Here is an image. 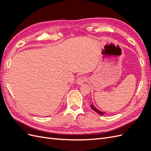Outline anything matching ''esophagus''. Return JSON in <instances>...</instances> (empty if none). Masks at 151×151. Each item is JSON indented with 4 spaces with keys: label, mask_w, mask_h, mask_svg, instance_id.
Listing matches in <instances>:
<instances>
[{
    "label": "esophagus",
    "mask_w": 151,
    "mask_h": 151,
    "mask_svg": "<svg viewBox=\"0 0 151 151\" xmlns=\"http://www.w3.org/2000/svg\"><path fill=\"white\" fill-rule=\"evenodd\" d=\"M87 79L85 76H81L77 80V84L78 85H82L85 81H86Z\"/></svg>",
    "instance_id": "1"
}]
</instances>
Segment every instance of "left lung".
Listing matches in <instances>:
<instances>
[{"label":"left lung","instance_id":"8db88e82","mask_svg":"<svg viewBox=\"0 0 151 151\" xmlns=\"http://www.w3.org/2000/svg\"><path fill=\"white\" fill-rule=\"evenodd\" d=\"M91 109H93V110H94L95 112H96L98 114H99V115H103L105 113V112L104 111H99V109H98L96 108L94 106V104L92 103L91 104Z\"/></svg>","mask_w":151,"mask_h":151}]
</instances>
